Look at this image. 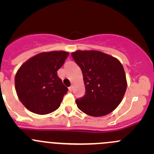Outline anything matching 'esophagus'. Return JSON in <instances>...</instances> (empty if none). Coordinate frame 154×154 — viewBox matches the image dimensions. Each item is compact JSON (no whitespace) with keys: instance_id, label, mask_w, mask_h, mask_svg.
Wrapping results in <instances>:
<instances>
[{"instance_id":"1","label":"esophagus","mask_w":154,"mask_h":154,"mask_svg":"<svg viewBox=\"0 0 154 154\" xmlns=\"http://www.w3.org/2000/svg\"><path fill=\"white\" fill-rule=\"evenodd\" d=\"M68 89H69L70 91H73V86H71L68 88Z\"/></svg>"}]
</instances>
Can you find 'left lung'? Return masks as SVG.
Returning a JSON list of instances; mask_svg holds the SVG:
<instances>
[{
    "label": "left lung",
    "mask_w": 154,
    "mask_h": 154,
    "mask_svg": "<svg viewBox=\"0 0 154 154\" xmlns=\"http://www.w3.org/2000/svg\"><path fill=\"white\" fill-rule=\"evenodd\" d=\"M71 56L81 69L86 87L85 95L76 100L77 107L94 117L112 112L122 102L127 89L122 63L97 51H77Z\"/></svg>",
    "instance_id": "left-lung-1"
}]
</instances>
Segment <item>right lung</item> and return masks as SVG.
<instances>
[{
	"instance_id": "obj_1",
	"label": "right lung",
	"mask_w": 154,
	"mask_h": 154,
	"mask_svg": "<svg viewBox=\"0 0 154 154\" xmlns=\"http://www.w3.org/2000/svg\"><path fill=\"white\" fill-rule=\"evenodd\" d=\"M66 51L43 52L31 57L17 71V95L27 109L46 115L60 106L68 88L57 75L68 56Z\"/></svg>"
}]
</instances>
